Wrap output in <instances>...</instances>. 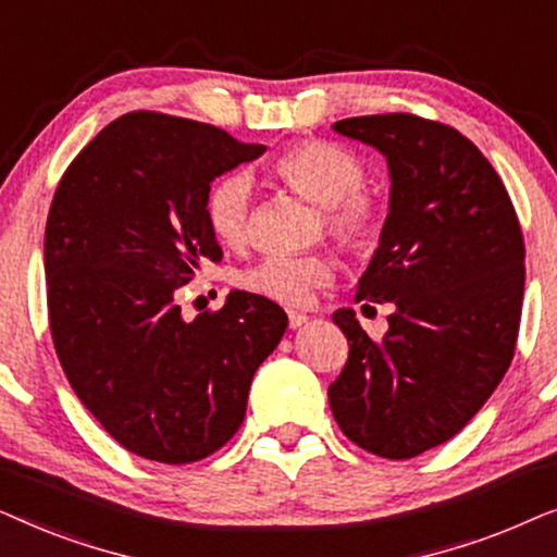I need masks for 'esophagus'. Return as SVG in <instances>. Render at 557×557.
I'll list each match as a JSON object with an SVG mask.
<instances>
[{
    "label": "esophagus",
    "instance_id": "obj_1",
    "mask_svg": "<svg viewBox=\"0 0 557 557\" xmlns=\"http://www.w3.org/2000/svg\"><path fill=\"white\" fill-rule=\"evenodd\" d=\"M309 322V317L307 314H301V311H288V326H292V330H299V326H304Z\"/></svg>",
    "mask_w": 557,
    "mask_h": 557
}]
</instances>
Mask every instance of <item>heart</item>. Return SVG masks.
I'll list each match as a JSON object with an SVG mask.
<instances>
[{"mask_svg":"<svg viewBox=\"0 0 557 557\" xmlns=\"http://www.w3.org/2000/svg\"><path fill=\"white\" fill-rule=\"evenodd\" d=\"M273 174L304 200L324 210V227L342 248L362 253L380 233L377 197L362 187V159L332 141H301L286 149ZM208 223L225 246H243L253 227V182L246 172H227L208 193ZM334 263L326 256H269L243 271L248 292L281 304H304L314 286L330 284Z\"/></svg>","mask_w":557,"mask_h":557,"instance_id":"b5f03b06","label":"heart"}]
</instances>
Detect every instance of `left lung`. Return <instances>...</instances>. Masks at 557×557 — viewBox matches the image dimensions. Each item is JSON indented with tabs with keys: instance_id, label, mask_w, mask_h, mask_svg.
Listing matches in <instances>:
<instances>
[{
	"instance_id": "1",
	"label": "left lung",
	"mask_w": 557,
	"mask_h": 557,
	"mask_svg": "<svg viewBox=\"0 0 557 557\" xmlns=\"http://www.w3.org/2000/svg\"><path fill=\"white\" fill-rule=\"evenodd\" d=\"M332 128L387 162V218L357 301H391L393 311L383 339H370L352 309L334 311L349 357L326 395L349 441L413 459L454 438L512 362L522 231L499 174L456 128L410 113Z\"/></svg>"
}]
</instances>
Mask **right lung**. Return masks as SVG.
<instances>
[{"label": "right lung", "mask_w": 557, "mask_h": 557, "mask_svg": "<svg viewBox=\"0 0 557 557\" xmlns=\"http://www.w3.org/2000/svg\"><path fill=\"white\" fill-rule=\"evenodd\" d=\"M265 151L200 121L134 111L67 166L45 227L50 332L65 377L126 451L215 454L246 418L250 380L286 311L248 292L187 322L177 292L220 261L208 193Z\"/></svg>", "instance_id": "1"}]
</instances>
